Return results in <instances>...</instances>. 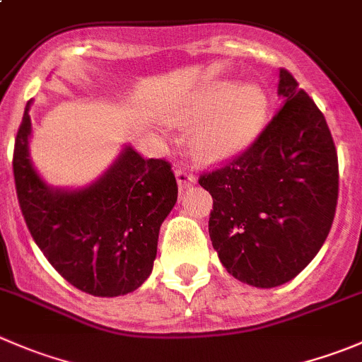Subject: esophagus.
<instances>
[{"instance_id":"34e87169","label":"esophagus","mask_w":362,"mask_h":362,"mask_svg":"<svg viewBox=\"0 0 362 362\" xmlns=\"http://www.w3.org/2000/svg\"><path fill=\"white\" fill-rule=\"evenodd\" d=\"M177 184H178V191L184 192L185 189L191 187V185L196 184V177L194 175H191L189 171L185 170H177Z\"/></svg>"}]
</instances>
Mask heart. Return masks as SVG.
<instances>
[{"label":"heart","mask_w":362,"mask_h":362,"mask_svg":"<svg viewBox=\"0 0 362 362\" xmlns=\"http://www.w3.org/2000/svg\"><path fill=\"white\" fill-rule=\"evenodd\" d=\"M267 99L262 88L251 83L212 81L199 88L185 106L175 113L178 125L196 124L192 146L210 160L230 159L240 153L262 129Z\"/></svg>","instance_id":"1"}]
</instances>
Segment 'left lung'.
<instances>
[{
	"label": "left lung",
	"mask_w": 362,
	"mask_h": 362,
	"mask_svg": "<svg viewBox=\"0 0 362 362\" xmlns=\"http://www.w3.org/2000/svg\"><path fill=\"white\" fill-rule=\"evenodd\" d=\"M281 110L251 146L199 177L212 194L209 233L221 263L245 285L296 278L327 238L338 203V156L324 115L288 70Z\"/></svg>",
	"instance_id": "8db88e82"
}]
</instances>
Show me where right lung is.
Masks as SVG:
<instances>
[{
  "label": "right lung",
  "instance_id": "add662e5",
  "mask_svg": "<svg viewBox=\"0 0 362 362\" xmlns=\"http://www.w3.org/2000/svg\"><path fill=\"white\" fill-rule=\"evenodd\" d=\"M31 100L13 146V178L31 237L62 278L95 297L134 292L153 269L163 221L177 203L170 163L125 145L92 184L49 185L30 157Z\"/></svg>",
  "mask_w": 362,
  "mask_h": 362
}]
</instances>
